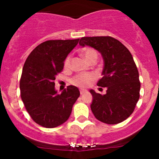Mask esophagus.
Segmentation results:
<instances>
[{
	"label": "esophagus",
	"instance_id": "obj_1",
	"mask_svg": "<svg viewBox=\"0 0 159 159\" xmlns=\"http://www.w3.org/2000/svg\"><path fill=\"white\" fill-rule=\"evenodd\" d=\"M80 94L82 95V94L85 93V92H87L88 91H87L86 89H80Z\"/></svg>",
	"mask_w": 159,
	"mask_h": 159
}]
</instances>
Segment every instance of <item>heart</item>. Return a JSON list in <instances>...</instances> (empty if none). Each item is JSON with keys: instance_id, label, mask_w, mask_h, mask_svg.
I'll list each match as a JSON object with an SVG mask.
<instances>
[{"instance_id": "heart-1", "label": "heart", "mask_w": 159, "mask_h": 159, "mask_svg": "<svg viewBox=\"0 0 159 159\" xmlns=\"http://www.w3.org/2000/svg\"><path fill=\"white\" fill-rule=\"evenodd\" d=\"M82 55L83 57H84V59L88 63L90 61H92V60H95L96 61L97 58H98V53L96 52V51H95L94 49L92 48H87L84 50ZM70 62H71V57H67L66 58L65 61H64L65 67H68L70 65ZM93 80L94 75L92 74H80V75H78L74 77L71 82H72L73 84L76 85V86L84 88V87L88 86Z\"/></svg>"}]
</instances>
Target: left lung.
Listing matches in <instances>:
<instances>
[{"mask_svg":"<svg viewBox=\"0 0 159 159\" xmlns=\"http://www.w3.org/2000/svg\"><path fill=\"white\" fill-rule=\"evenodd\" d=\"M80 45L89 46L103 59L102 78L97 85L107 88L104 95L91 89V109L98 120L117 124L133 113L139 99L140 82L137 67L128 49L111 36L82 37Z\"/></svg>","mask_w":159,"mask_h":159,"instance_id":"left-lung-1","label":"left lung"}]
</instances>
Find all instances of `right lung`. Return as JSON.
I'll return each mask as SVG.
<instances>
[{"label": "right lung", "instance_id": "1", "mask_svg": "<svg viewBox=\"0 0 159 159\" xmlns=\"http://www.w3.org/2000/svg\"><path fill=\"white\" fill-rule=\"evenodd\" d=\"M79 40L43 42L32 50L25 61L20 81V95L31 118L42 127L53 128L65 123L80 95L73 85L58 94L54 83Z\"/></svg>", "mask_w": 159, "mask_h": 159}]
</instances>
